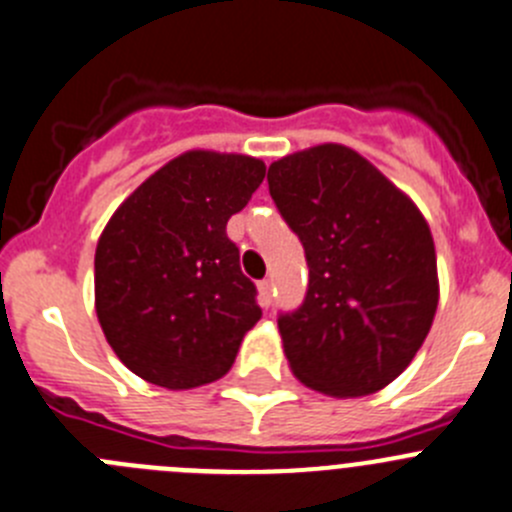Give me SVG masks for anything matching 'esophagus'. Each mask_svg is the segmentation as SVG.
Segmentation results:
<instances>
[{
  "label": "esophagus",
  "mask_w": 512,
  "mask_h": 512,
  "mask_svg": "<svg viewBox=\"0 0 512 512\" xmlns=\"http://www.w3.org/2000/svg\"><path fill=\"white\" fill-rule=\"evenodd\" d=\"M271 289H274V284H271L269 279L259 281V304L264 306V309H269L271 301H274V296H271Z\"/></svg>",
  "instance_id": "34e87169"
}]
</instances>
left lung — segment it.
<instances>
[{"label":"left lung","mask_w":512,"mask_h":512,"mask_svg":"<svg viewBox=\"0 0 512 512\" xmlns=\"http://www.w3.org/2000/svg\"><path fill=\"white\" fill-rule=\"evenodd\" d=\"M269 191L309 264V291L279 334L294 377L364 397L410 367L440 301L430 226L357 150L314 145L269 165Z\"/></svg>","instance_id":"1"}]
</instances>
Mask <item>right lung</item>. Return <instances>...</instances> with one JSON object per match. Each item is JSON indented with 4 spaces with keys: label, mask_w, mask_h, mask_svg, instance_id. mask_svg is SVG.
<instances>
[{
    "label": "right lung",
    "mask_w": 512,
    "mask_h": 512,
    "mask_svg": "<svg viewBox=\"0 0 512 512\" xmlns=\"http://www.w3.org/2000/svg\"><path fill=\"white\" fill-rule=\"evenodd\" d=\"M264 175V160L251 155L186 150L143 180L102 228L97 321L120 362L145 382H216L261 319L226 223Z\"/></svg>",
    "instance_id": "right-lung-1"
}]
</instances>
